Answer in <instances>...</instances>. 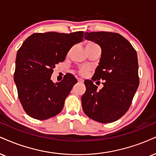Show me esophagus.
<instances>
[{"label":"esophagus","mask_w":156,"mask_h":156,"mask_svg":"<svg viewBox=\"0 0 156 156\" xmlns=\"http://www.w3.org/2000/svg\"><path fill=\"white\" fill-rule=\"evenodd\" d=\"M77 80H78V82H80V83H83L84 82V80H82V79L79 78V79H77Z\"/></svg>","instance_id":"1"}]
</instances>
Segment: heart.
I'll return each instance as SVG.
<instances>
[{"label":"heart","mask_w":156,"mask_h":156,"mask_svg":"<svg viewBox=\"0 0 156 156\" xmlns=\"http://www.w3.org/2000/svg\"><path fill=\"white\" fill-rule=\"evenodd\" d=\"M92 45H97V44L94 43H87V45H86V47H88V46H92ZM87 68L84 67V68H82L81 70H80V73H81V74H84L86 72H87Z\"/></svg>","instance_id":"obj_1"}]
</instances>
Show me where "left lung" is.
<instances>
[{
    "mask_svg": "<svg viewBox=\"0 0 156 156\" xmlns=\"http://www.w3.org/2000/svg\"><path fill=\"white\" fill-rule=\"evenodd\" d=\"M84 38L98 44L101 57L92 80L105 81L98 90L91 80H85L82 97L84 113L98 122L118 120L129 108L139 86L136 51L126 38L108 32H85Z\"/></svg>",
    "mask_w": 156,
    "mask_h": 156,
    "instance_id": "obj_1",
    "label": "left lung"
}]
</instances>
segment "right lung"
I'll return each instance as SVG.
<instances>
[{
  "instance_id": "obj_1",
  "label": "right lung",
  "mask_w": 156,
  "mask_h": 156,
  "mask_svg": "<svg viewBox=\"0 0 156 156\" xmlns=\"http://www.w3.org/2000/svg\"><path fill=\"white\" fill-rule=\"evenodd\" d=\"M83 33H34L17 51L13 79L21 104L30 116L45 120L63 109L77 80L67 74L62 81L54 83L51 75L55 64L64 61L71 48L83 40Z\"/></svg>"
}]
</instances>
